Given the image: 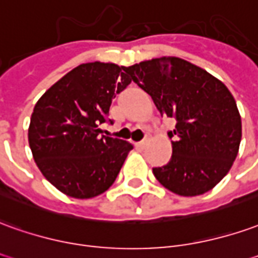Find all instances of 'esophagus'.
Instances as JSON below:
<instances>
[{
	"label": "esophagus",
	"mask_w": 258,
	"mask_h": 258,
	"mask_svg": "<svg viewBox=\"0 0 258 258\" xmlns=\"http://www.w3.org/2000/svg\"><path fill=\"white\" fill-rule=\"evenodd\" d=\"M148 141H149V140H148V135H147V138H145V140H142V141H140V142H135V147L137 148H145L148 145Z\"/></svg>",
	"instance_id": "esophagus-1"
}]
</instances>
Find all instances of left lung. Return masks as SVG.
<instances>
[{"mask_svg": "<svg viewBox=\"0 0 258 258\" xmlns=\"http://www.w3.org/2000/svg\"><path fill=\"white\" fill-rule=\"evenodd\" d=\"M123 70L152 98L160 114L177 121L167 133L174 137L172 158L152 169L155 177L183 197L210 191L230 170L242 140V118L229 89L179 57L152 58Z\"/></svg>", "mask_w": 258, "mask_h": 258, "instance_id": "left-lung-1", "label": "left lung"}]
</instances>
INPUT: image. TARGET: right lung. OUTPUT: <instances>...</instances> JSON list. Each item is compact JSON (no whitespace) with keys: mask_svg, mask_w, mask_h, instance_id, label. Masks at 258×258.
<instances>
[{"mask_svg":"<svg viewBox=\"0 0 258 258\" xmlns=\"http://www.w3.org/2000/svg\"><path fill=\"white\" fill-rule=\"evenodd\" d=\"M121 70L113 62L81 64L35 104L28 131L33 159L43 176L70 197L106 191L133 149L130 142L102 135L99 128L111 99L131 82Z\"/></svg>","mask_w":258,"mask_h":258,"instance_id":"add662e5","label":"right lung"}]
</instances>
